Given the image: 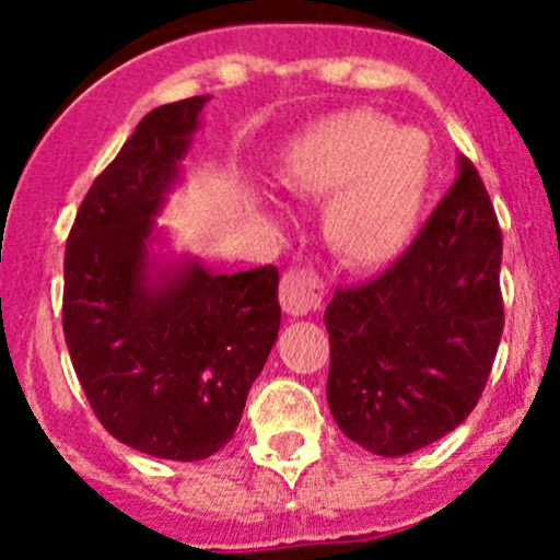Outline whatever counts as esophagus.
Instances as JSON below:
<instances>
[{"label": "esophagus", "mask_w": 560, "mask_h": 560, "mask_svg": "<svg viewBox=\"0 0 560 560\" xmlns=\"http://www.w3.org/2000/svg\"><path fill=\"white\" fill-rule=\"evenodd\" d=\"M279 298L287 314L306 316L322 308L325 284H322V279L312 268H290L281 276Z\"/></svg>", "instance_id": "esophagus-1"}]
</instances>
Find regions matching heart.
<instances>
[{
    "label": "heart",
    "instance_id": "1",
    "mask_svg": "<svg viewBox=\"0 0 560 560\" xmlns=\"http://www.w3.org/2000/svg\"><path fill=\"white\" fill-rule=\"evenodd\" d=\"M281 184L325 197V235L358 268H380L415 238L431 180V151L417 129L393 127L374 110L322 118L287 145Z\"/></svg>",
    "mask_w": 560,
    "mask_h": 560
}]
</instances>
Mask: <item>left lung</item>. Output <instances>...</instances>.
I'll use <instances>...</instances> for the list:
<instances>
[{
  "instance_id": "obj_1",
  "label": "left lung",
  "mask_w": 560,
  "mask_h": 560,
  "mask_svg": "<svg viewBox=\"0 0 560 560\" xmlns=\"http://www.w3.org/2000/svg\"><path fill=\"white\" fill-rule=\"evenodd\" d=\"M501 244L488 189L460 156L411 246L376 279L338 287L325 312L327 404L352 442L400 457L471 415L504 332Z\"/></svg>"
}]
</instances>
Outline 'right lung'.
Instances as JSON below:
<instances>
[{
    "label": "right lung",
    "instance_id": "right-lung-1",
    "mask_svg": "<svg viewBox=\"0 0 560 560\" xmlns=\"http://www.w3.org/2000/svg\"><path fill=\"white\" fill-rule=\"evenodd\" d=\"M206 103L143 116L83 197L65 254L78 382L113 439L167 460H202L233 439L281 325L273 265L217 276L149 254Z\"/></svg>",
    "mask_w": 560,
    "mask_h": 560
}]
</instances>
